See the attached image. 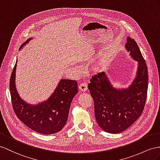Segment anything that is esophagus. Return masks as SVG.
Segmentation results:
<instances>
[{"label":"esophagus","mask_w":160,"mask_h":160,"mask_svg":"<svg viewBox=\"0 0 160 160\" xmlns=\"http://www.w3.org/2000/svg\"><path fill=\"white\" fill-rule=\"evenodd\" d=\"M79 90L82 92H85L87 90V83H82L79 85Z\"/></svg>","instance_id":"34e87169"}]
</instances>
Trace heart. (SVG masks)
I'll return each mask as SVG.
<instances>
[{
    "label": "heart",
    "mask_w": 160,
    "mask_h": 160,
    "mask_svg": "<svg viewBox=\"0 0 160 160\" xmlns=\"http://www.w3.org/2000/svg\"><path fill=\"white\" fill-rule=\"evenodd\" d=\"M92 69H93V71L95 72L99 73L102 71V69H103V66H102L101 63H97L93 67Z\"/></svg>",
    "instance_id": "b5f03b06"
}]
</instances>
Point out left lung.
<instances>
[{
    "instance_id": "obj_1",
    "label": "left lung",
    "mask_w": 160,
    "mask_h": 160,
    "mask_svg": "<svg viewBox=\"0 0 160 160\" xmlns=\"http://www.w3.org/2000/svg\"><path fill=\"white\" fill-rule=\"evenodd\" d=\"M126 51L138 62L137 75L128 88L113 87L105 72L95 75L88 85L94 100L95 116L101 129L109 133L126 130L141 116L147 99L148 70L137 42L127 38Z\"/></svg>"
}]
</instances>
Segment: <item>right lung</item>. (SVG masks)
<instances>
[{
	"instance_id": "add662e5",
	"label": "right lung",
	"mask_w": 160,
	"mask_h": 160,
	"mask_svg": "<svg viewBox=\"0 0 160 160\" xmlns=\"http://www.w3.org/2000/svg\"><path fill=\"white\" fill-rule=\"evenodd\" d=\"M28 38L19 48L22 49L32 40ZM18 60L10 79L12 105L19 119L28 128L43 134H52L62 130L68 120L69 108L78 92L76 80L61 79L48 99L36 105L24 101L18 92L15 73Z\"/></svg>"
}]
</instances>
